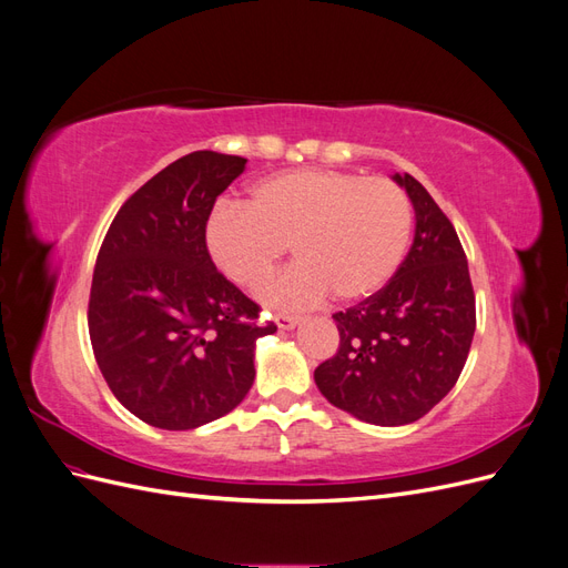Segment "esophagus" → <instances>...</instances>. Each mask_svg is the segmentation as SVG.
I'll list each match as a JSON object with an SVG mask.
<instances>
[{
  "label": "esophagus",
  "instance_id": "esophagus-1",
  "mask_svg": "<svg viewBox=\"0 0 568 568\" xmlns=\"http://www.w3.org/2000/svg\"><path fill=\"white\" fill-rule=\"evenodd\" d=\"M298 322H301L298 315H286V313L277 315V326H280V329H294Z\"/></svg>",
  "mask_w": 568,
  "mask_h": 568
}]
</instances>
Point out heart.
I'll use <instances>...</instances> for the list:
<instances>
[{
  "label": "heart",
  "instance_id": "1",
  "mask_svg": "<svg viewBox=\"0 0 568 568\" xmlns=\"http://www.w3.org/2000/svg\"><path fill=\"white\" fill-rule=\"evenodd\" d=\"M409 236L403 186L329 168L270 175L253 184L251 205L222 203L205 227L213 261L244 288H261L291 244L301 263L267 288L280 305L374 296L403 265Z\"/></svg>",
  "mask_w": 568,
  "mask_h": 568
}]
</instances>
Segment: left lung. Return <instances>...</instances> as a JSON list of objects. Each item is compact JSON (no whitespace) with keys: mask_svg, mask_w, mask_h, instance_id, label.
I'll list each match as a JSON object with an SVG mask.
<instances>
[{"mask_svg":"<svg viewBox=\"0 0 568 568\" xmlns=\"http://www.w3.org/2000/svg\"><path fill=\"white\" fill-rule=\"evenodd\" d=\"M398 182L415 205V242L390 282L336 313L334 357L315 369L332 405L376 426L422 419L457 384L476 329V298L459 236L432 194Z\"/></svg>","mask_w":568,"mask_h":568,"instance_id":"left-lung-1","label":"left lung"}]
</instances>
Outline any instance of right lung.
<instances>
[{
    "label": "right lung",
    "mask_w": 568,
    "mask_h": 568,
    "mask_svg": "<svg viewBox=\"0 0 568 568\" xmlns=\"http://www.w3.org/2000/svg\"><path fill=\"white\" fill-rule=\"evenodd\" d=\"M246 159L194 151L120 205L97 255L90 341L120 405L186 432L225 417L255 379L253 351L277 324L217 272L205 246L215 199Z\"/></svg>",
    "instance_id": "add662e5"
}]
</instances>
